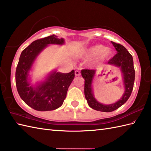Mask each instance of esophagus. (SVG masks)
I'll return each mask as SVG.
<instances>
[{"label":"esophagus","mask_w":151,"mask_h":151,"mask_svg":"<svg viewBox=\"0 0 151 151\" xmlns=\"http://www.w3.org/2000/svg\"><path fill=\"white\" fill-rule=\"evenodd\" d=\"M75 74V76H80L81 75V72H80L79 70H76Z\"/></svg>","instance_id":"obj_1"}]
</instances>
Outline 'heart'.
I'll return each mask as SVG.
<instances>
[{
  "label": "heart",
  "instance_id": "obj_1",
  "mask_svg": "<svg viewBox=\"0 0 151 151\" xmlns=\"http://www.w3.org/2000/svg\"><path fill=\"white\" fill-rule=\"evenodd\" d=\"M113 55V51L107 49L102 45H95L88 48L83 52V56L99 57L101 60H104Z\"/></svg>",
  "mask_w": 151,
  "mask_h": 151
}]
</instances>
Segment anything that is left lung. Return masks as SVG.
<instances>
[{
	"label": "left lung",
	"instance_id": "8db88e82",
	"mask_svg": "<svg viewBox=\"0 0 151 151\" xmlns=\"http://www.w3.org/2000/svg\"><path fill=\"white\" fill-rule=\"evenodd\" d=\"M111 43L117 53L108 61V63L110 65L119 67L123 76L124 88V93L119 100L115 103L110 104H104L97 101L95 98L93 89V82L96 75V70L91 69H83L81 70V75L85 80L84 95L88 105L95 110L104 112H111L117 110L128 101L132 91L135 80V70L134 67L132 56L124 46L113 41H111Z\"/></svg>",
	"mask_w": 151,
	"mask_h": 151
}]
</instances>
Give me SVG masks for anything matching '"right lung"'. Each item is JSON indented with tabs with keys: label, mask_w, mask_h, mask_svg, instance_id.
<instances>
[{
	"label": "right lung",
	"mask_w": 151,
	"mask_h": 151,
	"mask_svg": "<svg viewBox=\"0 0 151 151\" xmlns=\"http://www.w3.org/2000/svg\"><path fill=\"white\" fill-rule=\"evenodd\" d=\"M65 43L63 38L55 35L33 41L22 51L15 72V84L19 95L28 106L37 111H50L63 103L69 86L75 78V70L68 73L53 70L44 81L31 84L30 72L38 55L49 45Z\"/></svg>",
	"instance_id": "right-lung-1"
}]
</instances>
